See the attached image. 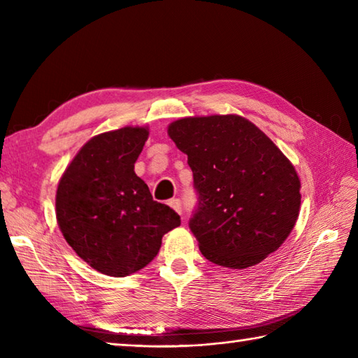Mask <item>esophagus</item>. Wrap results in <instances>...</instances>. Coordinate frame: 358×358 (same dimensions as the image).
<instances>
[{
    "mask_svg": "<svg viewBox=\"0 0 358 358\" xmlns=\"http://www.w3.org/2000/svg\"><path fill=\"white\" fill-rule=\"evenodd\" d=\"M169 206L177 212V214H180L181 215V212H183V208H181V201L178 200V199H173V200H171L169 201Z\"/></svg>",
    "mask_w": 358,
    "mask_h": 358,
    "instance_id": "1",
    "label": "esophagus"
}]
</instances>
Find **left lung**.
<instances>
[{
	"instance_id": "left-lung-1",
	"label": "left lung",
	"mask_w": 358,
	"mask_h": 358,
	"mask_svg": "<svg viewBox=\"0 0 358 358\" xmlns=\"http://www.w3.org/2000/svg\"><path fill=\"white\" fill-rule=\"evenodd\" d=\"M167 134L194 173L199 206L189 227L209 262L245 269L283 245L299 218L301 186L269 136L238 115L181 118Z\"/></svg>"
}]
</instances>
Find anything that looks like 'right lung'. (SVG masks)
Listing matches in <instances>:
<instances>
[{"instance_id":"1","label":"right lung","mask_w":358,"mask_h":358,"mask_svg":"<svg viewBox=\"0 0 358 358\" xmlns=\"http://www.w3.org/2000/svg\"><path fill=\"white\" fill-rule=\"evenodd\" d=\"M148 127L126 126L90 138L67 166L57 189V222L90 268L126 277L148 266L180 215L154 201L134 164Z\"/></svg>"}]
</instances>
